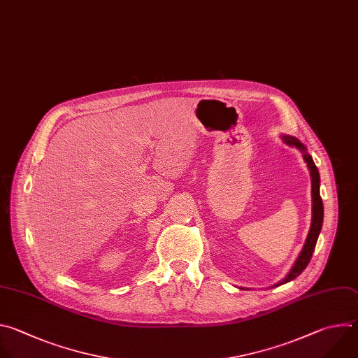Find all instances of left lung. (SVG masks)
I'll use <instances>...</instances> for the list:
<instances>
[{
	"instance_id": "8db88e82",
	"label": "left lung",
	"mask_w": 358,
	"mask_h": 358,
	"mask_svg": "<svg viewBox=\"0 0 358 358\" xmlns=\"http://www.w3.org/2000/svg\"><path fill=\"white\" fill-rule=\"evenodd\" d=\"M282 139L285 144H288L291 147H296L299 151L303 152V158L309 166V171H310V176H312V224H310V230H309V234H308V238L305 241V245L298 257V259L295 261L294 266L291 268V271L288 272V275L285 276L280 282L275 283L273 287H279V285H283L287 283L292 279H295L296 276H299L303 269L308 266L312 255H313V251H315V247H316V243H317V237L320 234V230H322V224H323V201H322V197H320V176H319V171L312 159V157L306 152V148L305 145L302 144V142L299 139H296L295 136H289V135H282Z\"/></svg>"
}]
</instances>
